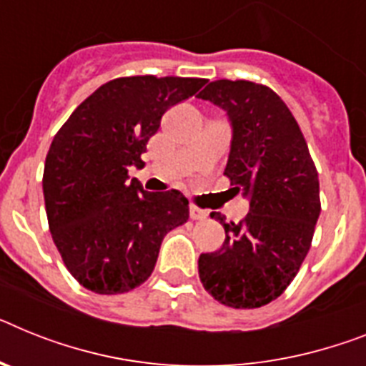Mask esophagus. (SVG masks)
Instances as JSON below:
<instances>
[{
  "label": "esophagus",
  "mask_w": 366,
  "mask_h": 366,
  "mask_svg": "<svg viewBox=\"0 0 366 366\" xmlns=\"http://www.w3.org/2000/svg\"><path fill=\"white\" fill-rule=\"evenodd\" d=\"M189 216H192V219H207L208 212L199 207H189Z\"/></svg>",
  "instance_id": "esophagus-1"
}]
</instances>
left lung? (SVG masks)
I'll return each instance as SVG.
<instances>
[{
    "label": "left lung",
    "mask_w": 366,
    "mask_h": 366,
    "mask_svg": "<svg viewBox=\"0 0 366 366\" xmlns=\"http://www.w3.org/2000/svg\"><path fill=\"white\" fill-rule=\"evenodd\" d=\"M197 98L229 117L225 174L249 201L240 223L210 214L225 229V242L199 257V277L223 305L257 309L287 290L309 253L320 216L318 173L296 119L269 87L217 79Z\"/></svg>",
    "instance_id": "1"
}]
</instances>
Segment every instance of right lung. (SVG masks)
Listing matches in <instances>:
<instances>
[{"instance_id":"obj_1","label":"right lung","mask_w":366,"mask_h":366,"mask_svg":"<svg viewBox=\"0 0 366 366\" xmlns=\"http://www.w3.org/2000/svg\"><path fill=\"white\" fill-rule=\"evenodd\" d=\"M207 79L132 76L98 87L55 134L42 177L51 238L72 277L97 294H122L150 277L169 230L186 223L178 189L145 192L132 165L169 107Z\"/></svg>"}]
</instances>
